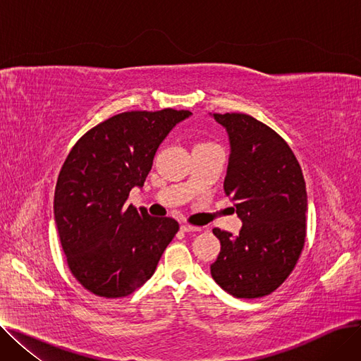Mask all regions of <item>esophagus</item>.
Masks as SVG:
<instances>
[{
    "label": "esophagus",
    "instance_id": "obj_1",
    "mask_svg": "<svg viewBox=\"0 0 361 361\" xmlns=\"http://www.w3.org/2000/svg\"><path fill=\"white\" fill-rule=\"evenodd\" d=\"M181 231H184V233H196V231H200V228L199 226H193V225H188V224H183L181 226Z\"/></svg>",
    "mask_w": 361,
    "mask_h": 361
}]
</instances>
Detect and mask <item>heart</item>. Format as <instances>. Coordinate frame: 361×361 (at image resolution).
Wrapping results in <instances>:
<instances>
[{"label":"heart","mask_w":361,"mask_h":361,"mask_svg":"<svg viewBox=\"0 0 361 361\" xmlns=\"http://www.w3.org/2000/svg\"><path fill=\"white\" fill-rule=\"evenodd\" d=\"M206 145H212V143H207V142H200V143H197L195 147H199V146H206Z\"/></svg>","instance_id":"obj_1"}]
</instances>
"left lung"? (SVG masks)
I'll return each mask as SVG.
<instances>
[{"instance_id": "8db88e82", "label": "left lung", "mask_w": 361, "mask_h": 361, "mask_svg": "<svg viewBox=\"0 0 361 361\" xmlns=\"http://www.w3.org/2000/svg\"><path fill=\"white\" fill-rule=\"evenodd\" d=\"M214 118L230 137L224 190L243 226L237 237L214 230L221 252L211 275L237 298H259L288 278L305 247V177L291 147L267 124L238 112Z\"/></svg>"}]
</instances>
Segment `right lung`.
<instances>
[{"label": "right lung", "instance_id": "right-lung-1", "mask_svg": "<svg viewBox=\"0 0 361 361\" xmlns=\"http://www.w3.org/2000/svg\"><path fill=\"white\" fill-rule=\"evenodd\" d=\"M190 111H130L90 128L60 171L54 216L68 268L99 297L131 294L154 275L178 231L173 218L127 206L143 187L159 145Z\"/></svg>", "mask_w": 361, "mask_h": 361}]
</instances>
